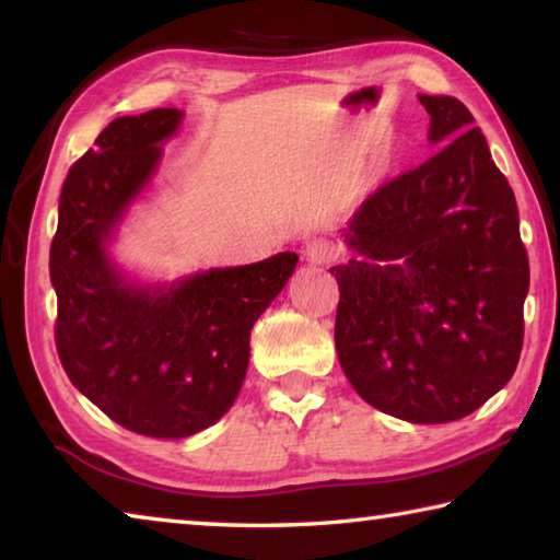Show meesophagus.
<instances>
[{
  "label": "esophagus",
  "mask_w": 560,
  "mask_h": 560,
  "mask_svg": "<svg viewBox=\"0 0 560 560\" xmlns=\"http://www.w3.org/2000/svg\"><path fill=\"white\" fill-rule=\"evenodd\" d=\"M303 257H306L308 264H316V267H328L340 257V246L334 240H311L303 249Z\"/></svg>",
  "instance_id": "1"
}]
</instances>
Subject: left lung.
Listing matches in <instances>:
<instances>
[{
	"instance_id": "8db88e82",
	"label": "left lung",
	"mask_w": 560,
	"mask_h": 560,
	"mask_svg": "<svg viewBox=\"0 0 560 560\" xmlns=\"http://www.w3.org/2000/svg\"><path fill=\"white\" fill-rule=\"evenodd\" d=\"M420 167L358 207L330 269L336 350L368 405L420 424L467 417L504 387L524 346L528 257L516 197L485 132L452 96H424Z\"/></svg>"
}]
</instances>
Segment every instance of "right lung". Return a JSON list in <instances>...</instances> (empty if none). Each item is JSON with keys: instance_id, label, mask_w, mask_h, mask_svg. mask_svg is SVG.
<instances>
[{"instance_id": "1", "label": "right lung", "mask_w": 560, "mask_h": 560, "mask_svg": "<svg viewBox=\"0 0 560 560\" xmlns=\"http://www.w3.org/2000/svg\"><path fill=\"white\" fill-rule=\"evenodd\" d=\"M183 110L108 122L66 175L49 273L59 299L56 350L69 381L130 432L183 440L240 395L252 326L287 287L299 257L210 269L170 287H138L106 244L155 175Z\"/></svg>"}]
</instances>
